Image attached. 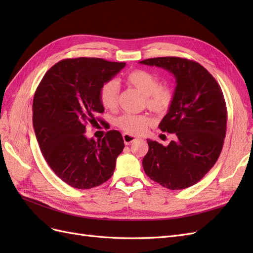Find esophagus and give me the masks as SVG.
<instances>
[{"label": "esophagus", "instance_id": "34e87169", "mask_svg": "<svg viewBox=\"0 0 253 253\" xmlns=\"http://www.w3.org/2000/svg\"><path fill=\"white\" fill-rule=\"evenodd\" d=\"M122 137H124V141L126 144H131L132 142H135L138 140V138L137 137L131 135V134H127V133H125L124 135H122Z\"/></svg>", "mask_w": 253, "mask_h": 253}]
</instances>
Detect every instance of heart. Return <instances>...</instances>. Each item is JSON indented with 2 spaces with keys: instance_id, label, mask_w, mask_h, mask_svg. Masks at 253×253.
<instances>
[{
  "instance_id": "obj_1",
  "label": "heart",
  "mask_w": 253,
  "mask_h": 253,
  "mask_svg": "<svg viewBox=\"0 0 253 253\" xmlns=\"http://www.w3.org/2000/svg\"><path fill=\"white\" fill-rule=\"evenodd\" d=\"M126 81L129 85L138 89L144 95L145 104L148 108L158 115H164L171 109L174 102L172 88L162 85L156 75L144 70H135L128 73ZM119 85L116 80L104 82L99 89V100L108 110H114L118 103ZM151 124V118L147 115L125 114L117 118L116 125L127 134L138 135Z\"/></svg>"
}]
</instances>
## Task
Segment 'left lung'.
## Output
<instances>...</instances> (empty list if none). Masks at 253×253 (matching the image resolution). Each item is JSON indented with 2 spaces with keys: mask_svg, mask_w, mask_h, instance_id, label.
I'll list each match as a JSON object with an SVG mask.
<instances>
[{
  "mask_svg": "<svg viewBox=\"0 0 253 253\" xmlns=\"http://www.w3.org/2000/svg\"><path fill=\"white\" fill-rule=\"evenodd\" d=\"M139 63L162 67L176 80L174 102L158 126L175 139L167 147L148 139L143 170L167 189L193 186L215 165L223 149L227 126L223 91L213 76L194 61L159 57Z\"/></svg>",
  "mask_w": 253,
  "mask_h": 253,
  "instance_id": "1",
  "label": "left lung"
}]
</instances>
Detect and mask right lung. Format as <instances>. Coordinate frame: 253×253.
Wrapping results in <instances>:
<instances>
[{
  "mask_svg": "<svg viewBox=\"0 0 253 253\" xmlns=\"http://www.w3.org/2000/svg\"><path fill=\"white\" fill-rule=\"evenodd\" d=\"M125 62L99 58L65 59L44 75L33 103V124L42 155L59 178L76 189H90L112 177L125 148L121 134L112 129L102 139H88L86 126L104 108L101 85L115 77Z\"/></svg>",
  "mask_w": 253,
  "mask_h": 253,
  "instance_id": "obj_1",
  "label": "right lung"
}]
</instances>
